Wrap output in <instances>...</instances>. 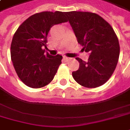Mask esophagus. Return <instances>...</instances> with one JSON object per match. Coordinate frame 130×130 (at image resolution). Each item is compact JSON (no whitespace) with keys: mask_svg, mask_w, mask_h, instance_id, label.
I'll list each match as a JSON object with an SVG mask.
<instances>
[{"mask_svg":"<svg viewBox=\"0 0 130 130\" xmlns=\"http://www.w3.org/2000/svg\"><path fill=\"white\" fill-rule=\"evenodd\" d=\"M63 58H64V60H65L66 61H70V60L72 59L71 58H69V57H67V56H64Z\"/></svg>","mask_w":130,"mask_h":130,"instance_id":"obj_1","label":"esophagus"}]
</instances>
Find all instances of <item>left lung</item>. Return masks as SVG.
<instances>
[{
	"label": "left lung",
	"mask_w": 130,
	"mask_h": 130,
	"mask_svg": "<svg viewBox=\"0 0 130 130\" xmlns=\"http://www.w3.org/2000/svg\"><path fill=\"white\" fill-rule=\"evenodd\" d=\"M65 14L83 50L89 53L88 61L80 58L79 69L72 72L75 80L86 88L105 84L113 75L120 53L119 39L113 28L102 17L87 11Z\"/></svg>",
	"instance_id": "obj_1"
}]
</instances>
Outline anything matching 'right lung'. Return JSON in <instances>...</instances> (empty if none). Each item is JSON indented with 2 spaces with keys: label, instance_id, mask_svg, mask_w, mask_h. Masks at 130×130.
I'll list each match as a JSON object with an SVG mask.
<instances>
[{
  "label": "right lung",
  "instance_id": "right-lung-1",
  "mask_svg": "<svg viewBox=\"0 0 130 130\" xmlns=\"http://www.w3.org/2000/svg\"><path fill=\"white\" fill-rule=\"evenodd\" d=\"M65 12L42 11L28 17L17 28L11 44V58L20 79L27 86L39 88L54 78L62 55L45 53L47 35L57 24L67 22Z\"/></svg>",
  "mask_w": 130,
  "mask_h": 130
}]
</instances>
